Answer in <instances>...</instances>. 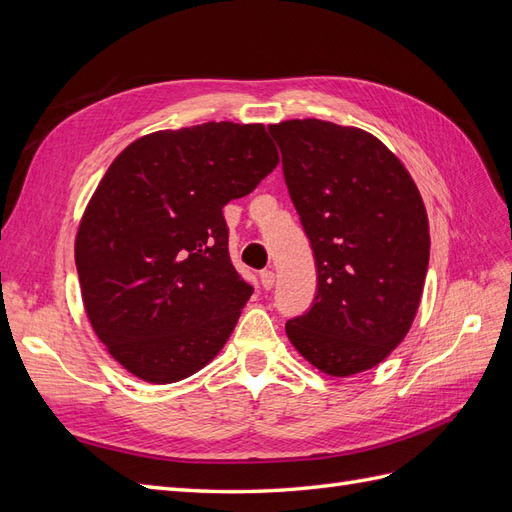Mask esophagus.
Masks as SVG:
<instances>
[{"mask_svg":"<svg viewBox=\"0 0 512 512\" xmlns=\"http://www.w3.org/2000/svg\"><path fill=\"white\" fill-rule=\"evenodd\" d=\"M260 284L265 290H271L275 284V273L273 271H260Z\"/></svg>","mask_w":512,"mask_h":512,"instance_id":"esophagus-1","label":"esophagus"}]
</instances>
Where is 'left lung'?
Listing matches in <instances>:
<instances>
[{
	"mask_svg": "<svg viewBox=\"0 0 512 512\" xmlns=\"http://www.w3.org/2000/svg\"><path fill=\"white\" fill-rule=\"evenodd\" d=\"M269 132L318 273L312 307L286 322V335L324 374H361L404 342L421 303L429 265L421 192L365 130L290 119Z\"/></svg>",
	"mask_w": 512,
	"mask_h": 512,
	"instance_id": "8db88e82",
	"label": "left lung"
}]
</instances>
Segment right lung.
I'll return each mask as SVG.
<instances>
[{
	"label": "right lung",
	"instance_id": "1",
	"mask_svg": "<svg viewBox=\"0 0 512 512\" xmlns=\"http://www.w3.org/2000/svg\"><path fill=\"white\" fill-rule=\"evenodd\" d=\"M280 162L262 123L160 130L123 149L76 232L87 318L130 374L179 382L215 359L254 288L228 256L224 205Z\"/></svg>",
	"mask_w": 512,
	"mask_h": 512
}]
</instances>
